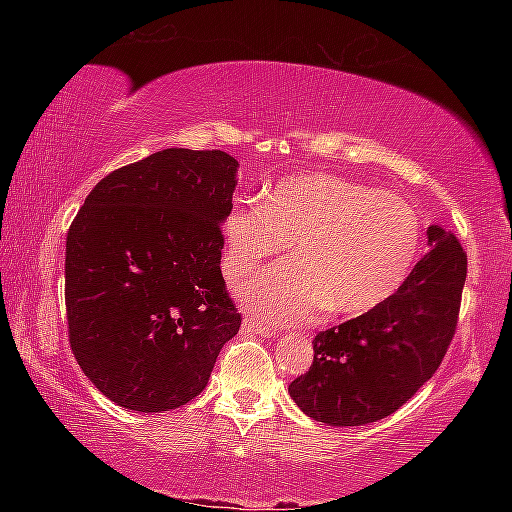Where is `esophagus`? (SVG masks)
<instances>
[{"instance_id": "obj_1", "label": "esophagus", "mask_w": 512, "mask_h": 512, "mask_svg": "<svg viewBox=\"0 0 512 512\" xmlns=\"http://www.w3.org/2000/svg\"><path fill=\"white\" fill-rule=\"evenodd\" d=\"M241 334L246 336H255V334H264V336H273V332L268 327H262L253 318H244V325H241Z\"/></svg>"}]
</instances>
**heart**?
I'll list each match as a JSON object with an SVG mask.
<instances>
[{
    "label": "heart",
    "instance_id": "obj_1",
    "mask_svg": "<svg viewBox=\"0 0 512 512\" xmlns=\"http://www.w3.org/2000/svg\"><path fill=\"white\" fill-rule=\"evenodd\" d=\"M223 275L239 282L264 259H293L255 275L244 289L257 316L293 323L318 307L361 316L393 298L420 250V221L402 196L354 180L307 173L277 183L264 207L241 201L221 223Z\"/></svg>",
    "mask_w": 512,
    "mask_h": 512
}]
</instances>
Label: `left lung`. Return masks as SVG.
<instances>
[{"label": "left lung", "mask_w": 512, "mask_h": 512, "mask_svg": "<svg viewBox=\"0 0 512 512\" xmlns=\"http://www.w3.org/2000/svg\"><path fill=\"white\" fill-rule=\"evenodd\" d=\"M429 253L384 305L318 332L314 361L289 384L309 418L359 427L395 413L433 377L461 311L467 255L454 232L431 225Z\"/></svg>", "instance_id": "obj_1"}]
</instances>
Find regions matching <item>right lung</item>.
<instances>
[{
    "label": "right lung",
    "instance_id": "add662e5",
    "mask_svg": "<svg viewBox=\"0 0 512 512\" xmlns=\"http://www.w3.org/2000/svg\"><path fill=\"white\" fill-rule=\"evenodd\" d=\"M237 160L164 149L97 183L69 225V345L99 391L140 413L207 386L241 314L221 275Z\"/></svg>",
    "mask_w": 512,
    "mask_h": 512
}]
</instances>
